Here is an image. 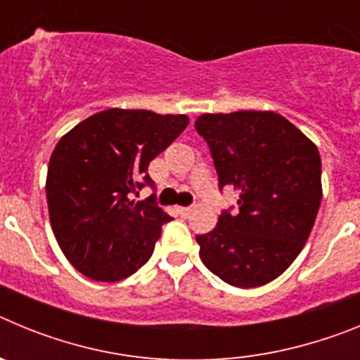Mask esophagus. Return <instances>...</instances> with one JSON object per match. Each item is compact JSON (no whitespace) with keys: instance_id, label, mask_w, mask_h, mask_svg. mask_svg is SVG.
<instances>
[{"instance_id":"obj_1","label":"esophagus","mask_w":360,"mask_h":360,"mask_svg":"<svg viewBox=\"0 0 360 360\" xmlns=\"http://www.w3.org/2000/svg\"><path fill=\"white\" fill-rule=\"evenodd\" d=\"M191 212V207H178V214H182V216H187Z\"/></svg>"}]
</instances>
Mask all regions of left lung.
Listing matches in <instances>:
<instances>
[{"label": "left lung", "mask_w": 360, "mask_h": 360, "mask_svg": "<svg viewBox=\"0 0 360 360\" xmlns=\"http://www.w3.org/2000/svg\"><path fill=\"white\" fill-rule=\"evenodd\" d=\"M195 128L211 148L219 187L240 193V212H221L196 236L203 265L238 288L274 281L303 250L319 211L317 146L274 111L203 113Z\"/></svg>", "instance_id": "left-lung-1"}]
</instances>
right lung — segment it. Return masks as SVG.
Segmentation results:
<instances>
[{"instance_id":"right-lung-1","label":"right lung","mask_w":360,"mask_h":360,"mask_svg":"<svg viewBox=\"0 0 360 360\" xmlns=\"http://www.w3.org/2000/svg\"><path fill=\"white\" fill-rule=\"evenodd\" d=\"M189 124L187 115L110 108L57 142L46 174L50 225L63 254L86 278L120 281L151 257L171 216L151 198L135 202L149 162Z\"/></svg>"}]
</instances>
